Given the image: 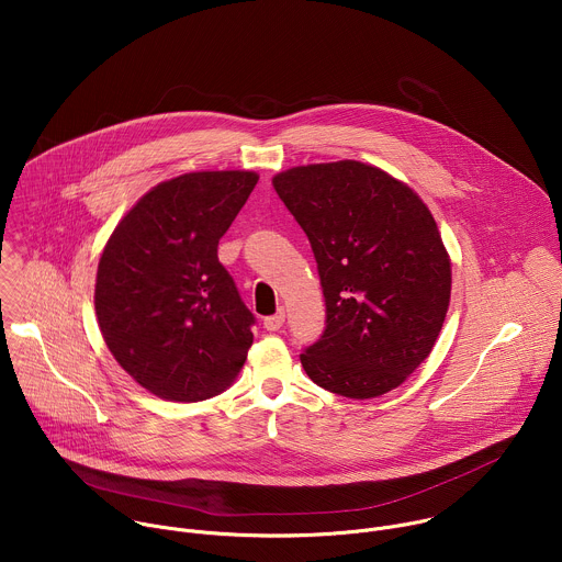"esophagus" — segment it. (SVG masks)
Here are the masks:
<instances>
[{"label":"esophagus","instance_id":"34e87169","mask_svg":"<svg viewBox=\"0 0 562 562\" xmlns=\"http://www.w3.org/2000/svg\"><path fill=\"white\" fill-rule=\"evenodd\" d=\"M282 325H284V313H282V311H278L276 315L265 317V329H267V331H280Z\"/></svg>","mask_w":562,"mask_h":562}]
</instances>
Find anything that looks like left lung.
I'll use <instances>...</instances> for the list:
<instances>
[{
	"mask_svg": "<svg viewBox=\"0 0 562 562\" xmlns=\"http://www.w3.org/2000/svg\"><path fill=\"white\" fill-rule=\"evenodd\" d=\"M271 182L308 237L327 302L323 338L300 353L306 375L353 400L400 386L429 358L451 297L429 206L356 159L293 167Z\"/></svg>",
	"mask_w": 562,
	"mask_h": 562,
	"instance_id": "1",
	"label": "left lung"
}]
</instances>
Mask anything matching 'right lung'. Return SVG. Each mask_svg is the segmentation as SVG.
<instances>
[{"instance_id":"add662e5","label":"right lung","mask_w":562,"mask_h":562,"mask_svg":"<svg viewBox=\"0 0 562 562\" xmlns=\"http://www.w3.org/2000/svg\"><path fill=\"white\" fill-rule=\"evenodd\" d=\"M258 178L195 171L159 182L117 222L102 251V338L157 397L200 403L226 391L245 367L254 313L220 265L217 245Z\"/></svg>"}]
</instances>
